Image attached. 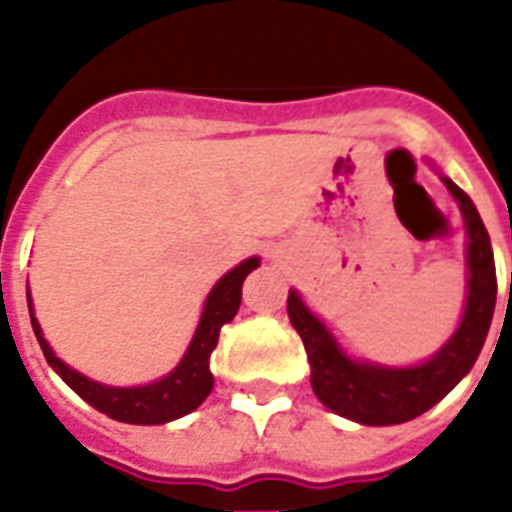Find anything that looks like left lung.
Listing matches in <instances>:
<instances>
[{
	"mask_svg": "<svg viewBox=\"0 0 512 512\" xmlns=\"http://www.w3.org/2000/svg\"><path fill=\"white\" fill-rule=\"evenodd\" d=\"M465 217L468 228V303L457 332L436 356L420 366H393L353 361L321 324L295 289L287 297V313L297 335L303 337L311 361V388L327 409L361 425H398L420 417L436 406L476 364L489 335L497 303V271L492 241L476 204L449 177H441Z\"/></svg>",
	"mask_w": 512,
	"mask_h": 512,
	"instance_id": "obj_1",
	"label": "left lung"
}]
</instances>
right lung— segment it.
Listing matches in <instances>:
<instances>
[{
	"label": "right lung",
	"mask_w": 512,
	"mask_h": 512,
	"mask_svg": "<svg viewBox=\"0 0 512 512\" xmlns=\"http://www.w3.org/2000/svg\"><path fill=\"white\" fill-rule=\"evenodd\" d=\"M257 263H260L257 257H249V260L239 263L233 271H228L223 279L217 281L215 289L209 292L207 303H204L199 327H196V335H193L191 345L185 350L183 361L167 377L151 382V385L111 388V385H100V382L90 380V377H84L76 369L63 364L42 337L39 321L34 319V308H31V292L26 287L31 327H34L39 345H42L47 364L87 404L95 406L98 412L108 414L111 420L130 422V425H162V422L177 420V417L193 412L209 396L212 382H215L212 380V372H209V356L217 348V337H220L223 324H228L236 316V311H239L241 284H244L249 273L255 271Z\"/></svg>",
	"instance_id": "add662e5"
}]
</instances>
